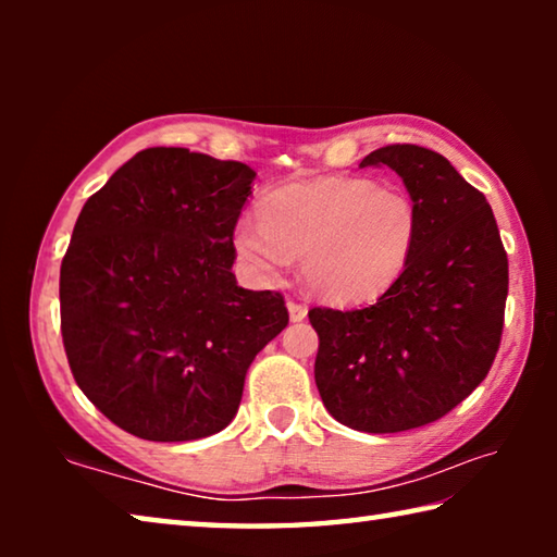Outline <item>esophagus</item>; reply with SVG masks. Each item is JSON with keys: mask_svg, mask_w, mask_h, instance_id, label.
I'll list each match as a JSON object with an SVG mask.
<instances>
[{"mask_svg": "<svg viewBox=\"0 0 557 557\" xmlns=\"http://www.w3.org/2000/svg\"><path fill=\"white\" fill-rule=\"evenodd\" d=\"M287 312H289V319L292 322H301V319L307 317V307L299 305V301H287Z\"/></svg>", "mask_w": 557, "mask_h": 557, "instance_id": "34e87169", "label": "esophagus"}]
</instances>
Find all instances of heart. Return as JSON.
<instances>
[{"mask_svg":"<svg viewBox=\"0 0 557 557\" xmlns=\"http://www.w3.org/2000/svg\"><path fill=\"white\" fill-rule=\"evenodd\" d=\"M418 235V206L400 188L322 176L272 188L260 201V221L243 215L231 240L250 275L275 280L301 258V275L317 295L361 305L403 277Z\"/></svg>","mask_w":557,"mask_h":557,"instance_id":"1","label":"heart"}]
</instances>
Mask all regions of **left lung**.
Segmentation results:
<instances>
[{
    "mask_svg": "<svg viewBox=\"0 0 557 557\" xmlns=\"http://www.w3.org/2000/svg\"><path fill=\"white\" fill-rule=\"evenodd\" d=\"M361 166H391L420 213L408 270L369 307L309 309L314 381L342 425L373 435L422 428L467 398L502 344L508 260L486 196L445 157L388 145Z\"/></svg>",
    "mask_w": 557,
    "mask_h": 557,
    "instance_id": "left-lung-1",
    "label": "left lung"
}]
</instances>
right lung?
<instances>
[{
  "instance_id": "1",
  "label": "right lung",
  "mask_w": 557,
  "mask_h": 557,
  "mask_svg": "<svg viewBox=\"0 0 557 557\" xmlns=\"http://www.w3.org/2000/svg\"><path fill=\"white\" fill-rule=\"evenodd\" d=\"M252 178L248 164L152 147L75 221L61 262L65 356L86 398L129 435L221 432L252 358L289 322L280 292L243 289L231 270Z\"/></svg>"
}]
</instances>
